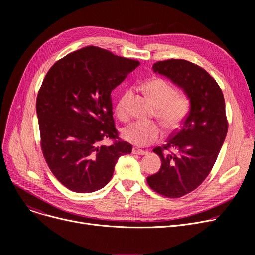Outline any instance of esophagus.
Listing matches in <instances>:
<instances>
[{"mask_svg": "<svg viewBox=\"0 0 255 255\" xmlns=\"http://www.w3.org/2000/svg\"><path fill=\"white\" fill-rule=\"evenodd\" d=\"M132 153H133V154H136V155H141V156L148 154V152H146V151L140 150V149H138V148H133V149H132Z\"/></svg>", "mask_w": 255, "mask_h": 255, "instance_id": "1", "label": "esophagus"}]
</instances>
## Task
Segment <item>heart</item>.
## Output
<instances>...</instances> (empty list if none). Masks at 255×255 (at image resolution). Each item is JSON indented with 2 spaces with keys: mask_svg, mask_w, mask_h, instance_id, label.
I'll return each instance as SVG.
<instances>
[{
  "mask_svg": "<svg viewBox=\"0 0 255 255\" xmlns=\"http://www.w3.org/2000/svg\"><path fill=\"white\" fill-rule=\"evenodd\" d=\"M143 88L157 107L156 117L161 121L163 126L168 130L178 128L190 111L189 97L178 93L177 88L163 78H153L145 83ZM131 96V90L125 91L116 105V113L123 121L128 120L130 116L129 100ZM122 135L125 140L133 144L145 146L161 137L162 131L155 123L136 121L124 128Z\"/></svg>",
  "mask_w": 255,
  "mask_h": 255,
  "instance_id": "obj_1",
  "label": "heart"
}]
</instances>
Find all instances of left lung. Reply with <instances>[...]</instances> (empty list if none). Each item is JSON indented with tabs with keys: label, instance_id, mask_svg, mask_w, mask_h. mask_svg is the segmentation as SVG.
Instances as JSON below:
<instances>
[{
	"label": "left lung",
	"instance_id": "1",
	"mask_svg": "<svg viewBox=\"0 0 255 255\" xmlns=\"http://www.w3.org/2000/svg\"><path fill=\"white\" fill-rule=\"evenodd\" d=\"M153 70L168 77L190 99V111L181 128L163 146L153 150L161 159L160 170L146 178L158 194L178 198L196 189L216 162L229 128L225 102L216 80L189 61H159Z\"/></svg>",
	"mask_w": 255,
	"mask_h": 255
}]
</instances>
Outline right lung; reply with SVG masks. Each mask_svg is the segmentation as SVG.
<instances>
[{
	"label": "right lung",
	"instance_id": "1",
	"mask_svg": "<svg viewBox=\"0 0 255 255\" xmlns=\"http://www.w3.org/2000/svg\"><path fill=\"white\" fill-rule=\"evenodd\" d=\"M138 65L87 46L65 56L46 73L36 101L41 149L53 176L69 190L103 188L119 157L131 153L132 145L119 138L111 93ZM104 138L113 144L100 146Z\"/></svg>",
	"mask_w": 255,
	"mask_h": 255
}]
</instances>
